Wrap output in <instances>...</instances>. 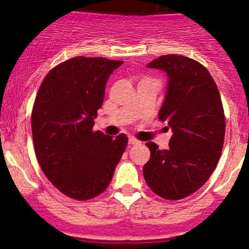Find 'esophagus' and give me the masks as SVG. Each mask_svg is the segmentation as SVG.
<instances>
[{
    "label": "esophagus",
    "instance_id": "1",
    "mask_svg": "<svg viewBox=\"0 0 249 249\" xmlns=\"http://www.w3.org/2000/svg\"><path fill=\"white\" fill-rule=\"evenodd\" d=\"M128 144H130V145H138V144H141V142H139L137 138H134V137H130V138H128Z\"/></svg>",
    "mask_w": 249,
    "mask_h": 249
}]
</instances>
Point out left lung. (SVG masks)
<instances>
[{
	"mask_svg": "<svg viewBox=\"0 0 249 249\" xmlns=\"http://www.w3.org/2000/svg\"><path fill=\"white\" fill-rule=\"evenodd\" d=\"M147 67L168 76L159 119L168 123L173 136L167 150L146 142L151 157L142 173L157 196L184 199L196 192L218 165L226 128L221 97L208 70L192 58L164 55Z\"/></svg>",
	"mask_w": 249,
	"mask_h": 249,
	"instance_id": "obj_1",
	"label": "left lung"
}]
</instances>
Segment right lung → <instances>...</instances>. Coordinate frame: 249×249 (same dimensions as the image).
I'll return each instance as SVG.
<instances>
[{
  "instance_id": "obj_1",
  "label": "right lung",
  "mask_w": 249,
  "mask_h": 249,
  "mask_svg": "<svg viewBox=\"0 0 249 249\" xmlns=\"http://www.w3.org/2000/svg\"><path fill=\"white\" fill-rule=\"evenodd\" d=\"M123 61L77 56L53 68L34 102V148L39 166L57 190L89 200L107 190L127 146L124 133L112 138L93 131L105 85Z\"/></svg>"
}]
</instances>
